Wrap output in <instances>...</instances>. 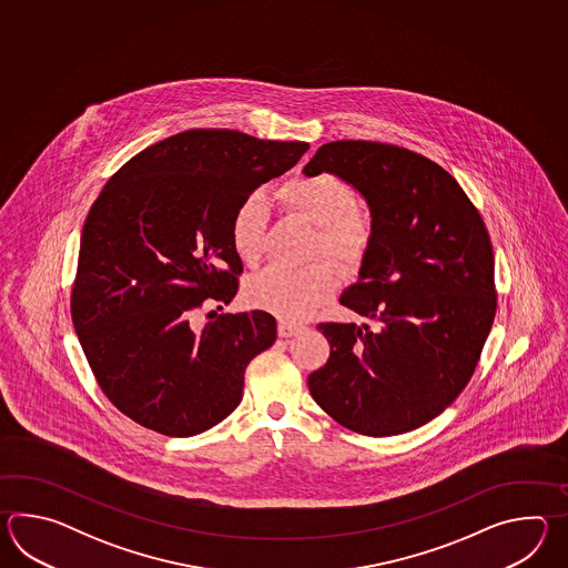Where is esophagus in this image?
I'll return each instance as SVG.
<instances>
[{"label":"esophagus","mask_w":568,"mask_h":568,"mask_svg":"<svg viewBox=\"0 0 568 568\" xmlns=\"http://www.w3.org/2000/svg\"><path fill=\"white\" fill-rule=\"evenodd\" d=\"M296 333H301V326L292 325V323H284V321H280L278 323V335L282 338L294 337Z\"/></svg>","instance_id":"1"}]
</instances>
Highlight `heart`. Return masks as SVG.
<instances>
[{"mask_svg": "<svg viewBox=\"0 0 568 568\" xmlns=\"http://www.w3.org/2000/svg\"><path fill=\"white\" fill-rule=\"evenodd\" d=\"M282 206L290 215L318 227L316 252L331 255L345 267L362 264L372 243L369 219L355 211V191L335 174L296 176L278 191ZM266 196L252 193L233 211L230 225L231 247L245 266H257L266 240ZM335 270L316 262L304 270L267 267L245 284V298L280 318L294 323L313 313L335 290Z\"/></svg>", "mask_w": 568, "mask_h": 568, "instance_id": "b5f03b06", "label": "heart"}]
</instances>
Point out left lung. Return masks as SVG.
Instances as JSON below:
<instances>
[{"mask_svg": "<svg viewBox=\"0 0 568 568\" xmlns=\"http://www.w3.org/2000/svg\"><path fill=\"white\" fill-rule=\"evenodd\" d=\"M335 174L362 194L372 243L341 304L374 321L316 326L328 362L308 375L314 402L359 435L430 423L471 379L495 316L494 247L459 182L398 145L338 140L302 174Z\"/></svg>", "mask_w": 568, "mask_h": 568, "instance_id": "8db88e82", "label": "left lung"}]
</instances>
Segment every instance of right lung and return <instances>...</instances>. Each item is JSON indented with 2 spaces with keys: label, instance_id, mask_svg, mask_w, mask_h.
Wrapping results in <instances>:
<instances>
[{
  "label": "right lung",
  "instance_id": "1",
  "mask_svg": "<svg viewBox=\"0 0 568 568\" xmlns=\"http://www.w3.org/2000/svg\"><path fill=\"white\" fill-rule=\"evenodd\" d=\"M306 150L235 130H189L135 154L97 196L71 313L97 384L133 423L193 436L240 406L245 367L274 345L276 318L211 311L203 328L191 318L205 302L221 311L237 294L233 211Z\"/></svg>",
  "mask_w": 568,
  "mask_h": 568
}]
</instances>
